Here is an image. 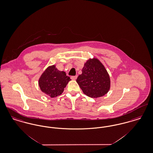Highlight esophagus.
<instances>
[{
	"label": "esophagus",
	"mask_w": 153,
	"mask_h": 153,
	"mask_svg": "<svg viewBox=\"0 0 153 153\" xmlns=\"http://www.w3.org/2000/svg\"><path fill=\"white\" fill-rule=\"evenodd\" d=\"M77 77V76H71V79L73 80H76Z\"/></svg>",
	"instance_id": "1"
}]
</instances>
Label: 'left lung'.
<instances>
[{"mask_svg": "<svg viewBox=\"0 0 153 153\" xmlns=\"http://www.w3.org/2000/svg\"><path fill=\"white\" fill-rule=\"evenodd\" d=\"M76 81L83 93L92 98L105 95L111 85L108 73L102 62L96 58L87 60Z\"/></svg>", "mask_w": 153, "mask_h": 153, "instance_id": "8db88e82", "label": "left lung"}]
</instances>
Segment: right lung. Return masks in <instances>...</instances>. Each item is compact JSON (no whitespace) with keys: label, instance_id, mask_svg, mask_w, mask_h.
I'll return each mask as SVG.
<instances>
[{"label":"right lung","instance_id":"add662e5","mask_svg":"<svg viewBox=\"0 0 153 153\" xmlns=\"http://www.w3.org/2000/svg\"><path fill=\"white\" fill-rule=\"evenodd\" d=\"M71 80L64 71H59L53 65L48 66L41 74L38 84L42 92L53 98L61 95Z\"/></svg>","mask_w":153,"mask_h":153}]
</instances>
